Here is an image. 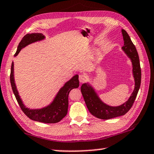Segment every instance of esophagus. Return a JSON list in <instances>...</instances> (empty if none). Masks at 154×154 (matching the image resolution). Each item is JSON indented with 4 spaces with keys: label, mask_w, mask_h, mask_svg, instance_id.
<instances>
[{
    "label": "esophagus",
    "mask_w": 154,
    "mask_h": 154,
    "mask_svg": "<svg viewBox=\"0 0 154 154\" xmlns=\"http://www.w3.org/2000/svg\"><path fill=\"white\" fill-rule=\"evenodd\" d=\"M87 79V77L85 75H83V74H81L79 75V82L80 83H84L86 81Z\"/></svg>",
    "instance_id": "obj_1"
}]
</instances>
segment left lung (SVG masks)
<instances>
[{"mask_svg":"<svg viewBox=\"0 0 154 154\" xmlns=\"http://www.w3.org/2000/svg\"><path fill=\"white\" fill-rule=\"evenodd\" d=\"M121 31L124 40V46L122 48L132 62L133 75L135 80V88L128 101L118 107L107 106L99 99L92 87L86 84H83L81 87L82 94L89 112L97 118L105 120L123 116L130 110L133 106L140 86L141 69L138 52L126 31L122 29Z\"/></svg>","mask_w":154,"mask_h":154,"instance_id":"1","label":"left lung"}]
</instances>
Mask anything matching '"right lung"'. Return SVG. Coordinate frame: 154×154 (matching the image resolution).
<instances>
[{
  "label": "right lung",
  "instance_id": "right-lung-1",
  "mask_svg": "<svg viewBox=\"0 0 154 154\" xmlns=\"http://www.w3.org/2000/svg\"><path fill=\"white\" fill-rule=\"evenodd\" d=\"M45 38L42 33H31L26 34L22 39L19 43L18 48L15 53V56L18 54L20 50L24 46L29 44L41 40ZM79 76L77 75L73 77L71 79L66 82L58 92L57 96L52 103L46 108L40 109H30L24 106L23 102L18 95L14 79V63L12 62L10 73V82L11 86L15 95L16 99L20 106V108L26 116H28L31 120L42 122L45 123H56L60 122L65 117L68 112V94L70 90L73 88H77L79 87Z\"/></svg>",
  "mask_w": 154,
  "mask_h": 154
}]
</instances>
